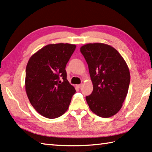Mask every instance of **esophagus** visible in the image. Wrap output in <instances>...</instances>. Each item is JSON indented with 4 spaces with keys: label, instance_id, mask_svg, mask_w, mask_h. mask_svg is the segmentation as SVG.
Here are the masks:
<instances>
[{
    "label": "esophagus",
    "instance_id": "esophagus-1",
    "mask_svg": "<svg viewBox=\"0 0 152 152\" xmlns=\"http://www.w3.org/2000/svg\"><path fill=\"white\" fill-rule=\"evenodd\" d=\"M82 86V83H81V84H78V85H76V87L78 88H81V87Z\"/></svg>",
    "mask_w": 152,
    "mask_h": 152
}]
</instances>
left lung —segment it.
<instances>
[{"label":"left lung","mask_w":152,"mask_h":152,"mask_svg":"<svg viewBox=\"0 0 152 152\" xmlns=\"http://www.w3.org/2000/svg\"><path fill=\"white\" fill-rule=\"evenodd\" d=\"M80 51L88 64L93 86L86 97L90 110L99 117L110 118L123 106L130 83V72L124 58L108 44L83 45Z\"/></svg>","instance_id":"1"}]
</instances>
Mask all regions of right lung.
<instances>
[{
	"label": "right lung",
	"mask_w": 152,
	"mask_h": 152,
	"mask_svg": "<svg viewBox=\"0 0 152 152\" xmlns=\"http://www.w3.org/2000/svg\"><path fill=\"white\" fill-rule=\"evenodd\" d=\"M76 47L67 43L48 44L28 61L25 91L33 108L45 118H57L64 114L76 93L65 70Z\"/></svg>",
	"instance_id": "add662e5"
}]
</instances>
